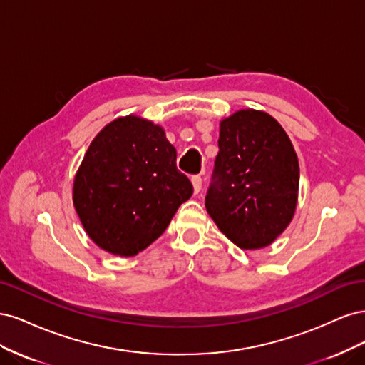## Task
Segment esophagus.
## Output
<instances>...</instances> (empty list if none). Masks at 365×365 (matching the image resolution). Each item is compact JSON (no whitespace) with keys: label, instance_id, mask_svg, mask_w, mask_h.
Segmentation results:
<instances>
[{"label":"esophagus","instance_id":"1","mask_svg":"<svg viewBox=\"0 0 365 365\" xmlns=\"http://www.w3.org/2000/svg\"><path fill=\"white\" fill-rule=\"evenodd\" d=\"M192 184H193V190H195V193H200V192H201V189H202V178H201V176L195 175L193 178H192Z\"/></svg>","mask_w":365,"mask_h":365}]
</instances>
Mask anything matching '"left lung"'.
<instances>
[{
	"instance_id": "obj_1",
	"label": "left lung",
	"mask_w": 365,
	"mask_h": 365,
	"mask_svg": "<svg viewBox=\"0 0 365 365\" xmlns=\"http://www.w3.org/2000/svg\"><path fill=\"white\" fill-rule=\"evenodd\" d=\"M215 182L207 213L242 250L271 245L295 215L300 165L282 125L259 109H239L219 121Z\"/></svg>"
}]
</instances>
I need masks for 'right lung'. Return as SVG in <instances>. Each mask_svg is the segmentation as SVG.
<instances>
[{"instance_id": "right-lung-1", "label": "right lung", "mask_w": 365, "mask_h": 365, "mask_svg": "<svg viewBox=\"0 0 365 365\" xmlns=\"http://www.w3.org/2000/svg\"><path fill=\"white\" fill-rule=\"evenodd\" d=\"M192 193L164 128L134 114L102 128L73 182L85 233L120 257H134L155 242Z\"/></svg>"}]
</instances>
